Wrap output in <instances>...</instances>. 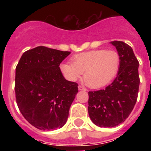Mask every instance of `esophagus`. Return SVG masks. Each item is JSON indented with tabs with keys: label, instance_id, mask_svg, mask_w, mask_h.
<instances>
[{
	"label": "esophagus",
	"instance_id": "1",
	"mask_svg": "<svg viewBox=\"0 0 151 151\" xmlns=\"http://www.w3.org/2000/svg\"><path fill=\"white\" fill-rule=\"evenodd\" d=\"M78 90H79V91H86L85 88L82 87V86H81V85H79V86H78Z\"/></svg>",
	"mask_w": 151,
	"mask_h": 151
}]
</instances>
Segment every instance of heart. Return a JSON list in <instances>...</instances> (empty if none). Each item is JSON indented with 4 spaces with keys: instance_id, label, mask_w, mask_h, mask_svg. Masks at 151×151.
Returning a JSON list of instances; mask_svg holds the SVG:
<instances>
[{
    "instance_id": "obj_1",
    "label": "heart",
    "mask_w": 151,
    "mask_h": 151,
    "mask_svg": "<svg viewBox=\"0 0 151 151\" xmlns=\"http://www.w3.org/2000/svg\"><path fill=\"white\" fill-rule=\"evenodd\" d=\"M121 65L119 53L114 50L99 49L73 55L70 63H63L62 72L70 81H77L83 73V80L91 88L107 85L117 74Z\"/></svg>"
}]
</instances>
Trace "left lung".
I'll use <instances>...</instances> for the list:
<instances>
[{
  "label": "left lung",
  "mask_w": 151,
  "mask_h": 151,
  "mask_svg": "<svg viewBox=\"0 0 151 151\" xmlns=\"http://www.w3.org/2000/svg\"><path fill=\"white\" fill-rule=\"evenodd\" d=\"M110 43L121 57L117 77L104 89L88 92L90 118L96 125L103 128L117 126L129 117L137 100L140 82L139 62L132 48L123 41Z\"/></svg>",
  "instance_id": "1"
}]
</instances>
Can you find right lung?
<instances>
[{
	"instance_id": "obj_1",
	"label": "right lung",
	"mask_w": 151,
	"mask_h": 151,
	"mask_svg": "<svg viewBox=\"0 0 151 151\" xmlns=\"http://www.w3.org/2000/svg\"><path fill=\"white\" fill-rule=\"evenodd\" d=\"M70 52L45 46L25 52L15 69V98L25 119L40 130L60 129L78 92L64 78L59 65Z\"/></svg>"
}]
</instances>
